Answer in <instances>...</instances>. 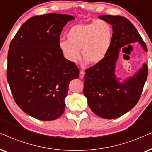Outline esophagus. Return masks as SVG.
<instances>
[{
  "label": "esophagus",
  "instance_id": "34e87169",
  "mask_svg": "<svg viewBox=\"0 0 152 152\" xmlns=\"http://www.w3.org/2000/svg\"><path fill=\"white\" fill-rule=\"evenodd\" d=\"M84 74H85V73H84L83 71H80V73H79V78H83L84 77Z\"/></svg>",
  "mask_w": 152,
  "mask_h": 152
}]
</instances>
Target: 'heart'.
Masks as SVG:
<instances>
[{"mask_svg":"<svg viewBox=\"0 0 152 152\" xmlns=\"http://www.w3.org/2000/svg\"><path fill=\"white\" fill-rule=\"evenodd\" d=\"M67 41L59 42V50L69 62L76 63L83 58L91 64L104 60L112 43L113 31L111 25L104 20L75 24L68 30Z\"/></svg>","mask_w":152,"mask_h":152,"instance_id":"b5f03b06","label":"heart"}]
</instances>
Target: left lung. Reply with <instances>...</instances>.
Wrapping results in <instances>:
<instances>
[{
    "mask_svg": "<svg viewBox=\"0 0 152 152\" xmlns=\"http://www.w3.org/2000/svg\"><path fill=\"white\" fill-rule=\"evenodd\" d=\"M99 18L112 26V43L104 60L85 71L83 93L93 112L102 118L113 119L135 106L148 73L145 63L137 74L120 83L115 74L119 51L124 46L135 42H139L146 52L147 48L134 25L125 17L104 15Z\"/></svg>",
    "mask_w": 152,
    "mask_h": 152,
    "instance_id": "left-lung-1",
    "label": "left lung"
}]
</instances>
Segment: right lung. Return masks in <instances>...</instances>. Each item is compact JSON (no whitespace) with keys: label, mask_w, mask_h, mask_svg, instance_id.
Wrapping results in <instances>:
<instances>
[{"label":"right lung","mask_w":152,"mask_h":152,"mask_svg":"<svg viewBox=\"0 0 152 152\" xmlns=\"http://www.w3.org/2000/svg\"><path fill=\"white\" fill-rule=\"evenodd\" d=\"M71 15L48 13L31 17L15 34L7 54V80L19 107L41 121L64 111L71 80L79 69L59 50V36Z\"/></svg>","instance_id":"right-lung-1"}]
</instances>
